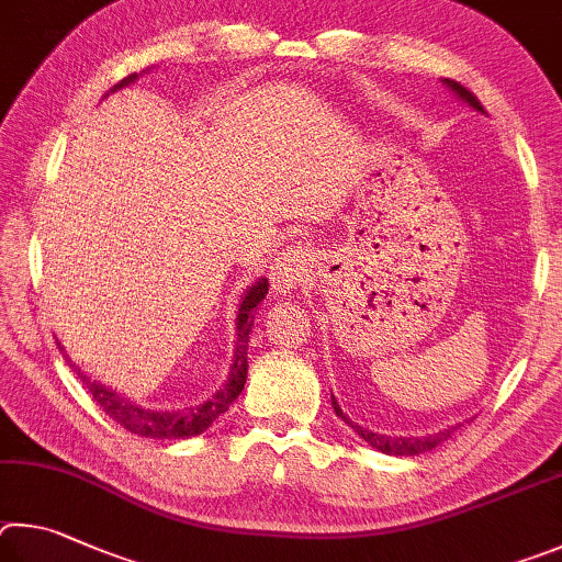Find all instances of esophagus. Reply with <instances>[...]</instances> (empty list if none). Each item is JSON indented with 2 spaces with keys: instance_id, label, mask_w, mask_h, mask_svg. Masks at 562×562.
<instances>
[{
  "instance_id": "obj_1",
  "label": "esophagus",
  "mask_w": 562,
  "mask_h": 562,
  "mask_svg": "<svg viewBox=\"0 0 562 562\" xmlns=\"http://www.w3.org/2000/svg\"><path fill=\"white\" fill-rule=\"evenodd\" d=\"M311 271V256L301 246H293L279 254V259L271 263V286L279 296H286V293L296 291L303 281L308 279Z\"/></svg>"
}]
</instances>
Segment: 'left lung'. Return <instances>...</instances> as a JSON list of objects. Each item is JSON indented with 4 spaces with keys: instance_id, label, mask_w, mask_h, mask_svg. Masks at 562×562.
I'll list each match as a JSON object with an SVG mask.
<instances>
[{
    "instance_id": "8db88e82",
    "label": "left lung",
    "mask_w": 562,
    "mask_h": 562,
    "mask_svg": "<svg viewBox=\"0 0 562 562\" xmlns=\"http://www.w3.org/2000/svg\"><path fill=\"white\" fill-rule=\"evenodd\" d=\"M445 83L451 93H454L459 101H464L467 105H471L474 108V111H479V113H484V105H481L479 101H476V95L474 93H469L464 86L461 83H457V81H451V78H445ZM333 400V409H336V415L346 422V425L356 431L358 437H362L368 441V445L372 447V449H378V451H382V454H390V457H417V454H422V451H431L435 447H439L441 441H447L451 435H454V429L459 427H449V429H441V431H437V435H427V437H387V435H380V431H372V429H366V427H360L358 422H352L346 412L340 409V405H338V400L336 397H330Z\"/></svg>"
}]
</instances>
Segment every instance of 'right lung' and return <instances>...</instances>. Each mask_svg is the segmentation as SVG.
Instances as JSON below:
<instances>
[{
	"mask_svg": "<svg viewBox=\"0 0 562 562\" xmlns=\"http://www.w3.org/2000/svg\"><path fill=\"white\" fill-rule=\"evenodd\" d=\"M145 74V71H143ZM137 81V74L123 78L121 83L113 86V91L123 88L127 83ZM269 293V281L261 279L251 283L246 289L244 299L239 303V311H236V342H234V358H232V368H229V378H226L224 385L214 392L212 397H206L200 405L184 407V409H175V412H160V409H145L140 405H135L133 400H127L121 392L103 385V382L91 380L86 372L76 366L74 360H68V366L74 368V372L88 390L101 409L113 422H117L123 429L131 431V435L145 437V439H190L202 435V431L210 429L216 419H220L226 409L232 407V402L239 397V392L244 390L246 382V370H249V362H246V350H249V336L254 328V316L259 311V303L266 299ZM58 350H64L61 342H56Z\"/></svg>",
	"mask_w": 562,
	"mask_h": 562,
	"instance_id": "1",
	"label": "right lung"
}]
</instances>
